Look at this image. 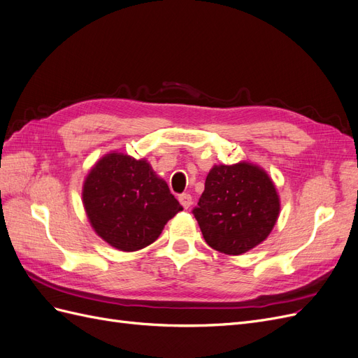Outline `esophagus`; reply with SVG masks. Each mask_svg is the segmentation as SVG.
Masks as SVG:
<instances>
[{
  "instance_id": "obj_1",
  "label": "esophagus",
  "mask_w": 358,
  "mask_h": 358,
  "mask_svg": "<svg viewBox=\"0 0 358 358\" xmlns=\"http://www.w3.org/2000/svg\"><path fill=\"white\" fill-rule=\"evenodd\" d=\"M179 201L183 206V209H189L191 204H192V197L189 196V194H180Z\"/></svg>"
}]
</instances>
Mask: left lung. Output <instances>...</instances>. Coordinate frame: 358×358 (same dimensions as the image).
I'll return each instance as SVG.
<instances>
[{
  "label": "left lung",
  "instance_id": "1",
  "mask_svg": "<svg viewBox=\"0 0 358 358\" xmlns=\"http://www.w3.org/2000/svg\"><path fill=\"white\" fill-rule=\"evenodd\" d=\"M279 196L267 173L251 162L213 166L192 210L206 243L241 255L267 239L278 221Z\"/></svg>",
  "mask_w": 358,
  "mask_h": 358
}]
</instances>
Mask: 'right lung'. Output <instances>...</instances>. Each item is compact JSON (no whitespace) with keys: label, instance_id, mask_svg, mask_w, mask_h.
<instances>
[{"label":"right lung","instance_id":"1","mask_svg":"<svg viewBox=\"0 0 358 358\" xmlns=\"http://www.w3.org/2000/svg\"><path fill=\"white\" fill-rule=\"evenodd\" d=\"M82 199L95 233L125 252L154 243L183 209L146 159L117 152L96 161L83 182Z\"/></svg>","mask_w":358,"mask_h":358}]
</instances>
